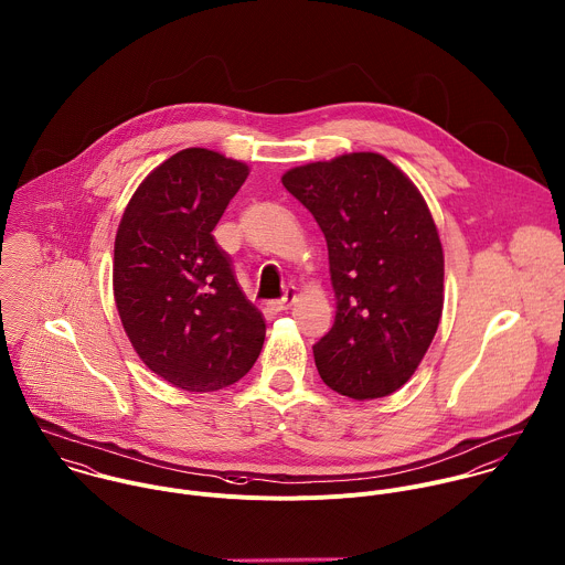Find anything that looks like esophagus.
Listing matches in <instances>:
<instances>
[{
	"label": "esophagus",
	"instance_id": "esophagus-1",
	"mask_svg": "<svg viewBox=\"0 0 565 565\" xmlns=\"http://www.w3.org/2000/svg\"><path fill=\"white\" fill-rule=\"evenodd\" d=\"M295 303V292L292 290H288L286 295H284V299H279V301H273L270 303V310L273 312H286V310H290V306Z\"/></svg>",
	"mask_w": 565,
	"mask_h": 565
}]
</instances>
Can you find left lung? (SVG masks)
<instances>
[{"instance_id":"left-lung-1","label":"left lung","mask_w":565,"mask_h":565,"mask_svg":"<svg viewBox=\"0 0 565 565\" xmlns=\"http://www.w3.org/2000/svg\"><path fill=\"white\" fill-rule=\"evenodd\" d=\"M281 182L328 242L337 317L312 348L319 376L352 401L394 394L418 370L445 306V253L423 193L374 151L301 164Z\"/></svg>"}]
</instances>
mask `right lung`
<instances>
[{
  "instance_id": "add662e5",
  "label": "right lung",
  "mask_w": 565,
  "mask_h": 565,
  "mask_svg": "<svg viewBox=\"0 0 565 565\" xmlns=\"http://www.w3.org/2000/svg\"><path fill=\"white\" fill-rule=\"evenodd\" d=\"M248 164L189 147L127 202L114 242V301L129 343L162 381L217 392L255 365L266 323L244 297L213 228Z\"/></svg>"
}]
</instances>
